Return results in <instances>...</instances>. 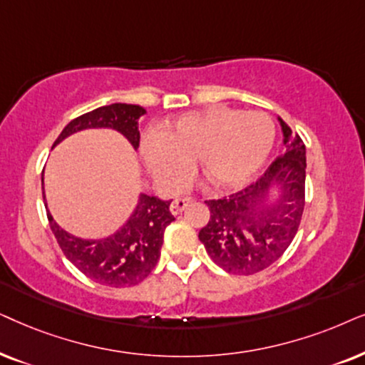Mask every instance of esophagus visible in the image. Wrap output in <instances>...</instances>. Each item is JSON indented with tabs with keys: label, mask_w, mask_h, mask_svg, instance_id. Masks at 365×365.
I'll return each mask as SVG.
<instances>
[{
	"label": "esophagus",
	"mask_w": 365,
	"mask_h": 365,
	"mask_svg": "<svg viewBox=\"0 0 365 365\" xmlns=\"http://www.w3.org/2000/svg\"><path fill=\"white\" fill-rule=\"evenodd\" d=\"M193 200L190 197H180V198H175V200L170 203V212L173 213V215H178V213H182L185 208L188 207V203H192Z\"/></svg>",
	"instance_id": "obj_1"
}]
</instances>
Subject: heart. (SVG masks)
Returning <instances> with one entry per match:
<instances>
[{
    "instance_id": "obj_1",
    "label": "heart",
    "mask_w": 365,
    "mask_h": 365,
    "mask_svg": "<svg viewBox=\"0 0 365 365\" xmlns=\"http://www.w3.org/2000/svg\"><path fill=\"white\" fill-rule=\"evenodd\" d=\"M274 142V123L265 113L213 105L145 133L140 152L153 177L168 188L185 182L192 160L210 185L237 188L264 167Z\"/></svg>"
}]
</instances>
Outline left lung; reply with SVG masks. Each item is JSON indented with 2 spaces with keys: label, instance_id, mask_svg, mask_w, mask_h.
Masks as SVG:
<instances>
[{
  "label": "left lung",
  "instance_id": "1",
  "mask_svg": "<svg viewBox=\"0 0 365 365\" xmlns=\"http://www.w3.org/2000/svg\"><path fill=\"white\" fill-rule=\"evenodd\" d=\"M285 153L249 187L207 200L210 218L198 232L207 254L230 274L252 275L284 255L305 207V145L279 118Z\"/></svg>",
  "mask_w": 365,
  "mask_h": 365
}]
</instances>
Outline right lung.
<instances>
[{"mask_svg": "<svg viewBox=\"0 0 365 365\" xmlns=\"http://www.w3.org/2000/svg\"><path fill=\"white\" fill-rule=\"evenodd\" d=\"M145 113L147 110L140 105L100 106L71 120L53 147L81 130L111 128L123 135L137 150L140 145L138 118ZM48 220L63 254L81 274L108 287H132L147 279L155 269L163 245V232L175 217L170 212V200L142 193L132 217L120 230L105 239L88 240L71 235L53 220L50 212Z\"/></svg>", "mask_w": 365, "mask_h": 365, "instance_id": "1", "label": "right lung"}]
</instances>
